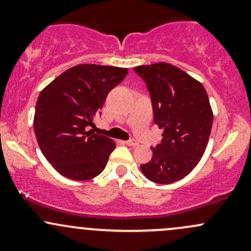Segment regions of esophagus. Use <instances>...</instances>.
<instances>
[{"mask_svg": "<svg viewBox=\"0 0 251 251\" xmlns=\"http://www.w3.org/2000/svg\"><path fill=\"white\" fill-rule=\"evenodd\" d=\"M126 145H128V146H137L138 145V142H137V140H134V139H129V140H127V142H126Z\"/></svg>", "mask_w": 251, "mask_h": 251, "instance_id": "1", "label": "esophagus"}]
</instances>
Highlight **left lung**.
Segmentation results:
<instances>
[{"mask_svg": "<svg viewBox=\"0 0 251 251\" xmlns=\"http://www.w3.org/2000/svg\"><path fill=\"white\" fill-rule=\"evenodd\" d=\"M134 72L146 83L154 124L164 131L152 159L140 169L154 183H175L195 169L208 145L214 120L208 94L200 81L170 63L138 66Z\"/></svg>", "mask_w": 251, "mask_h": 251, "instance_id": "8db88e82", "label": "left lung"}]
</instances>
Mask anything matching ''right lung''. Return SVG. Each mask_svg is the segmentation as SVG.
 Segmentation results:
<instances>
[{"label":"right lung","instance_id":"obj_1","mask_svg":"<svg viewBox=\"0 0 251 251\" xmlns=\"http://www.w3.org/2000/svg\"><path fill=\"white\" fill-rule=\"evenodd\" d=\"M127 73V68L77 65L42 89L34 131L43 155L59 174L73 180H88L105 169L116 143L96 134L89 126L109 91Z\"/></svg>","mask_w":251,"mask_h":251}]
</instances>
